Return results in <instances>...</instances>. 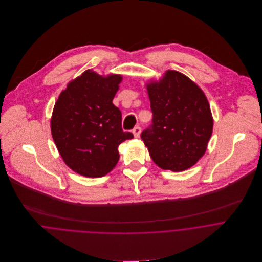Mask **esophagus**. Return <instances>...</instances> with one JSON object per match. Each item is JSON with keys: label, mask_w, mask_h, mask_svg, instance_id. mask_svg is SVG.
Segmentation results:
<instances>
[{"label": "esophagus", "mask_w": 262, "mask_h": 262, "mask_svg": "<svg viewBox=\"0 0 262 262\" xmlns=\"http://www.w3.org/2000/svg\"><path fill=\"white\" fill-rule=\"evenodd\" d=\"M132 133H133V135H134L135 138H138V137L140 136V133H141V128H140L139 126H136V127L133 129Z\"/></svg>", "instance_id": "esophagus-1"}]
</instances>
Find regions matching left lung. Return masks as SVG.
<instances>
[{"mask_svg":"<svg viewBox=\"0 0 262 262\" xmlns=\"http://www.w3.org/2000/svg\"><path fill=\"white\" fill-rule=\"evenodd\" d=\"M152 125L141 133L154 163L183 171L205 154L213 132V116L202 89L187 75L166 71L146 83Z\"/></svg>","mask_w":262,"mask_h":262,"instance_id":"left-lung-1","label":"left lung"}]
</instances>
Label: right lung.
<instances>
[{"label":"right lung","instance_id":"right-lung-1","mask_svg":"<svg viewBox=\"0 0 262 262\" xmlns=\"http://www.w3.org/2000/svg\"><path fill=\"white\" fill-rule=\"evenodd\" d=\"M122 79L88 70L68 83L54 105L52 138L64 163L80 176L108 174L119 160L118 146L133 138L122 130V114L112 103Z\"/></svg>","mask_w":262,"mask_h":262}]
</instances>
